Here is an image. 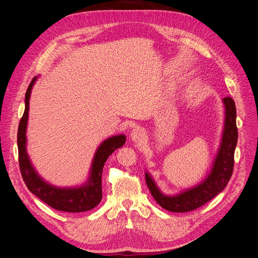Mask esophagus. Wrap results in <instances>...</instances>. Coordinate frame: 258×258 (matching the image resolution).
Here are the masks:
<instances>
[{"instance_id":"1","label":"esophagus","mask_w":258,"mask_h":258,"mask_svg":"<svg viewBox=\"0 0 258 258\" xmlns=\"http://www.w3.org/2000/svg\"><path fill=\"white\" fill-rule=\"evenodd\" d=\"M144 137H145V132L142 128L137 127L131 131V138L136 142L137 141H142V139H144Z\"/></svg>"}]
</instances>
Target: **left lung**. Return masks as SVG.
<instances>
[{"label": "left lung", "mask_w": 258, "mask_h": 258, "mask_svg": "<svg viewBox=\"0 0 258 258\" xmlns=\"http://www.w3.org/2000/svg\"><path fill=\"white\" fill-rule=\"evenodd\" d=\"M226 108L225 128L220 151L215 158L211 173L201 184L177 196H166L158 188L152 177L145 173V181L148 189L157 204L170 212L184 213L196 210L206 205L216 195L223 191L231 177L235 165V150L238 141V128L236 123L237 111L235 101L230 97L223 99Z\"/></svg>", "instance_id": "1"}]
</instances>
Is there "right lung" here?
I'll return each mask as SVG.
<instances>
[{
  "mask_svg": "<svg viewBox=\"0 0 258 258\" xmlns=\"http://www.w3.org/2000/svg\"><path fill=\"white\" fill-rule=\"evenodd\" d=\"M36 77L30 83L26 92V108L20 119L18 126L17 143H18V156L19 168L28 189L34 194L37 198L44 201L54 210L63 211V212H85L97 207L102 199V172L104 163L110 157L112 153L121 147L126 142V137L123 135L108 138L100 145L93 158L91 174L88 183L80 187V188H57L47 183L36 174L26 151V129L29 112V100L31 89Z\"/></svg>",
  "mask_w": 258,
  "mask_h": 258,
  "instance_id": "obj_1",
  "label": "right lung"
}]
</instances>
